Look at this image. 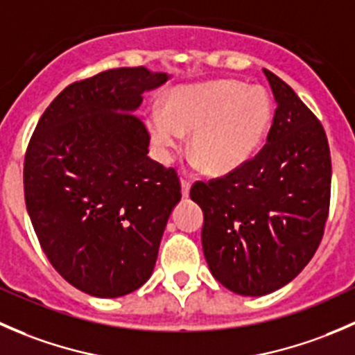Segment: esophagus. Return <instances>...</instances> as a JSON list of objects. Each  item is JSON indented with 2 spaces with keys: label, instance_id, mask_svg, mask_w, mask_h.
Listing matches in <instances>:
<instances>
[{
  "label": "esophagus",
  "instance_id": "obj_1",
  "mask_svg": "<svg viewBox=\"0 0 355 355\" xmlns=\"http://www.w3.org/2000/svg\"><path fill=\"white\" fill-rule=\"evenodd\" d=\"M180 185H182V196H184V198H189V192H191L192 184L189 180H185V178H182Z\"/></svg>",
  "mask_w": 355,
  "mask_h": 355
}]
</instances>
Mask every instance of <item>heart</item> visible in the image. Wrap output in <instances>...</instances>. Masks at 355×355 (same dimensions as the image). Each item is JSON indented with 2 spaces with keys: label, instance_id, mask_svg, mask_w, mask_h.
Wrapping results in <instances>:
<instances>
[{
  "label": "heart",
  "instance_id": "obj_1",
  "mask_svg": "<svg viewBox=\"0 0 355 355\" xmlns=\"http://www.w3.org/2000/svg\"><path fill=\"white\" fill-rule=\"evenodd\" d=\"M273 101L263 87L232 78L173 87L163 111L146 120L157 151L170 156L182 134H192L191 155L211 175H227L257 153L271 127Z\"/></svg>",
  "mask_w": 355,
  "mask_h": 355
}]
</instances>
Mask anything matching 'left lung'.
<instances>
[{
  "instance_id": "1",
  "label": "left lung",
  "mask_w": 355,
  "mask_h": 355,
  "mask_svg": "<svg viewBox=\"0 0 355 355\" xmlns=\"http://www.w3.org/2000/svg\"><path fill=\"white\" fill-rule=\"evenodd\" d=\"M277 110L266 144L239 170L196 182L202 250L213 277L259 297L292 282L316 252L330 209L331 157L321 121L264 70Z\"/></svg>"
}]
</instances>
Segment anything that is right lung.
I'll use <instances>...</instances> for the list:
<instances>
[{"instance_id":"1","label":"right lung","mask_w":355,"mask_h":355,"mask_svg":"<svg viewBox=\"0 0 355 355\" xmlns=\"http://www.w3.org/2000/svg\"><path fill=\"white\" fill-rule=\"evenodd\" d=\"M166 73L113 68L63 89L37 121L24 163L28 216L49 263L94 297L137 290L155 270L171 209L173 168L148 156L134 113Z\"/></svg>"}]
</instances>
